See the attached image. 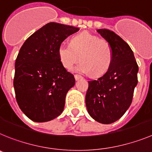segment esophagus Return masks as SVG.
<instances>
[{"mask_svg":"<svg viewBox=\"0 0 152 152\" xmlns=\"http://www.w3.org/2000/svg\"><path fill=\"white\" fill-rule=\"evenodd\" d=\"M74 77H75V79H76V81H77V80H79V79H82V78H83L81 76H79V75H75Z\"/></svg>","mask_w":152,"mask_h":152,"instance_id":"esophagus-1","label":"esophagus"}]
</instances>
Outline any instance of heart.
<instances>
[{
    "label": "heart",
    "instance_id": "b5f03b06",
    "mask_svg": "<svg viewBox=\"0 0 152 152\" xmlns=\"http://www.w3.org/2000/svg\"><path fill=\"white\" fill-rule=\"evenodd\" d=\"M61 64L70 69L76 63L82 62L74 69L76 72L100 76L110 67L113 50L108 42L99 39L98 36L85 32L75 35L71 44L62 42L57 49Z\"/></svg>",
    "mask_w": 152,
    "mask_h": 152
}]
</instances>
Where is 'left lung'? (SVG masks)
Wrapping results in <instances>:
<instances>
[{"label": "left lung", "mask_w": 152, "mask_h": 152, "mask_svg": "<svg viewBox=\"0 0 152 152\" xmlns=\"http://www.w3.org/2000/svg\"><path fill=\"white\" fill-rule=\"evenodd\" d=\"M97 32L110 45L113 58L103 76L88 81L86 105L97 122L110 124L119 120L130 106L138 83L139 66L132 49L119 35L105 28Z\"/></svg>", "instance_id": "obj_1"}]
</instances>
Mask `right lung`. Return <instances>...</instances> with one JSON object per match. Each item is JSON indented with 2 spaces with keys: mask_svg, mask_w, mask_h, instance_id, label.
Returning <instances> with one entry per match:
<instances>
[{
  "mask_svg": "<svg viewBox=\"0 0 152 152\" xmlns=\"http://www.w3.org/2000/svg\"><path fill=\"white\" fill-rule=\"evenodd\" d=\"M79 28L49 23L34 32L20 48L13 79L20 108L35 122H47L63 112L75 78L64 67L57 49Z\"/></svg>",
  "mask_w": 152,
  "mask_h": 152,
  "instance_id": "1",
  "label": "right lung"
}]
</instances>
